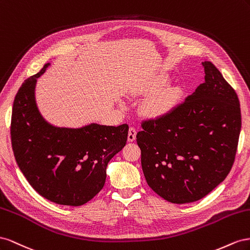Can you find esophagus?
I'll return each instance as SVG.
<instances>
[{
    "label": "esophagus",
    "instance_id": "34e87169",
    "mask_svg": "<svg viewBox=\"0 0 250 250\" xmlns=\"http://www.w3.org/2000/svg\"><path fill=\"white\" fill-rule=\"evenodd\" d=\"M136 134H137L136 129H135L134 126H131L129 129V134H127V140L131 142L134 141L135 139H136Z\"/></svg>",
    "mask_w": 250,
    "mask_h": 250
}]
</instances>
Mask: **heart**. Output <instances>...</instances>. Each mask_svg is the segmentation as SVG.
I'll use <instances>...</instances> for the list:
<instances>
[{
    "label": "heart",
    "instance_id": "heart-1",
    "mask_svg": "<svg viewBox=\"0 0 250 250\" xmlns=\"http://www.w3.org/2000/svg\"><path fill=\"white\" fill-rule=\"evenodd\" d=\"M169 82L167 74H160L156 78L154 83V89H161ZM182 89L180 85H173L159 90L148 99L146 104V112L149 115H158L165 113L177 103L178 99L181 97Z\"/></svg>",
    "mask_w": 250,
    "mask_h": 250
}]
</instances>
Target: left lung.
<instances>
[{"mask_svg": "<svg viewBox=\"0 0 250 250\" xmlns=\"http://www.w3.org/2000/svg\"><path fill=\"white\" fill-rule=\"evenodd\" d=\"M205 82L173 110L142 121L136 135L146 180L165 200H200L232 167L241 132L236 91L210 62Z\"/></svg>", "mask_w": 250, "mask_h": 250, "instance_id": "obj_1", "label": "left lung"}]
</instances>
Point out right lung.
<instances>
[{
    "label": "right lung",
    "mask_w": 250,
    "mask_h": 250,
    "mask_svg": "<svg viewBox=\"0 0 250 250\" xmlns=\"http://www.w3.org/2000/svg\"><path fill=\"white\" fill-rule=\"evenodd\" d=\"M39 73L21 85L12 106L11 144L20 169L48 200L81 206L104 188L106 166L126 144L129 125L91 124L80 129L58 127L42 118L35 103Z\"/></svg>",
    "instance_id": "right-lung-1"
}]
</instances>
